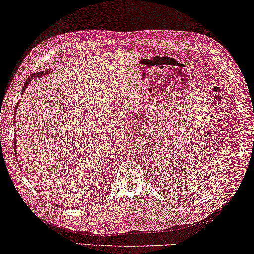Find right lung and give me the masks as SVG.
<instances>
[{"mask_svg":"<svg viewBox=\"0 0 254 254\" xmlns=\"http://www.w3.org/2000/svg\"><path fill=\"white\" fill-rule=\"evenodd\" d=\"M46 74H47V72H39V73H33V74H31L30 76H29L28 78H27V81H26V83H24V85H23V90L22 91H24L26 90V88L28 86V84H29V82H30L32 78H35V77H40V76H43V75H46ZM18 106V105H16ZM14 147H16V145H15V142H14ZM16 151V149H15Z\"/></svg>","mask_w":254,"mask_h":254,"instance_id":"right-lung-1","label":"right lung"}]
</instances>
